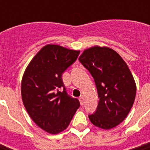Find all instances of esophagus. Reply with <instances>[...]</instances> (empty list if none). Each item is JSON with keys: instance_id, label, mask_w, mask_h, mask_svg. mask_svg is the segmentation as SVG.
<instances>
[{"instance_id": "34e87169", "label": "esophagus", "mask_w": 150, "mask_h": 150, "mask_svg": "<svg viewBox=\"0 0 150 150\" xmlns=\"http://www.w3.org/2000/svg\"><path fill=\"white\" fill-rule=\"evenodd\" d=\"M79 101L81 105H83L85 103V96H83V95H82V96L79 97Z\"/></svg>"}]
</instances>
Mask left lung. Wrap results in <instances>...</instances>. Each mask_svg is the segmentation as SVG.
I'll list each match as a JSON object with an SVG mask.
<instances>
[{
    "mask_svg": "<svg viewBox=\"0 0 150 150\" xmlns=\"http://www.w3.org/2000/svg\"><path fill=\"white\" fill-rule=\"evenodd\" d=\"M79 60L91 73L100 98L89 120L105 130L116 127L128 116L135 101L136 84L130 69L115 50L107 47L86 49Z\"/></svg>",
    "mask_w": 150,
    "mask_h": 150,
    "instance_id": "obj_1",
    "label": "left lung"
}]
</instances>
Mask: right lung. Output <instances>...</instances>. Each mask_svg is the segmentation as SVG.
Returning <instances> with one entry per match:
<instances>
[{
  "label": "right lung",
  "instance_id": "obj_1",
  "mask_svg": "<svg viewBox=\"0 0 150 150\" xmlns=\"http://www.w3.org/2000/svg\"><path fill=\"white\" fill-rule=\"evenodd\" d=\"M79 53L47 44L32 59L22 76L23 104L36 125L50 134L56 135L65 130L80 106L78 99L67 94L61 78Z\"/></svg>",
  "mask_w": 150,
  "mask_h": 150
}]
</instances>
